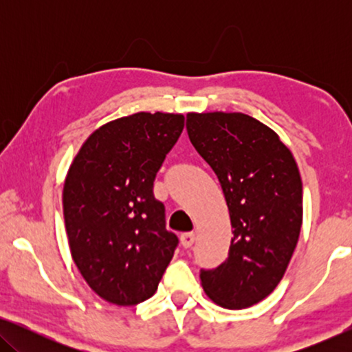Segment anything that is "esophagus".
Returning a JSON list of instances; mask_svg holds the SVG:
<instances>
[{
    "instance_id": "esophagus-1",
    "label": "esophagus",
    "mask_w": 352,
    "mask_h": 352,
    "mask_svg": "<svg viewBox=\"0 0 352 352\" xmlns=\"http://www.w3.org/2000/svg\"><path fill=\"white\" fill-rule=\"evenodd\" d=\"M195 242V234L194 232H184L181 234V243L184 248H189Z\"/></svg>"
}]
</instances>
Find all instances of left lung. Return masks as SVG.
Returning a JSON list of instances; mask_svg holds the SVG:
<instances>
[{
  "label": "left lung",
  "instance_id": "obj_1",
  "mask_svg": "<svg viewBox=\"0 0 352 352\" xmlns=\"http://www.w3.org/2000/svg\"><path fill=\"white\" fill-rule=\"evenodd\" d=\"M192 146L223 189L234 237L229 256L201 271L208 298L245 309L276 290L295 252L302 224L300 170L278 134L240 112L187 113Z\"/></svg>",
  "mask_w": 352,
  "mask_h": 352
}]
</instances>
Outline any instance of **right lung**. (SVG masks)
<instances>
[{
    "label": "right lung",
    "mask_w": 352,
    "mask_h": 352,
    "mask_svg": "<svg viewBox=\"0 0 352 352\" xmlns=\"http://www.w3.org/2000/svg\"><path fill=\"white\" fill-rule=\"evenodd\" d=\"M184 115L138 112L89 134L67 171L62 205L72 258L96 295L133 306L157 292L177 237L153 179Z\"/></svg>",
    "instance_id": "right-lung-1"
}]
</instances>
